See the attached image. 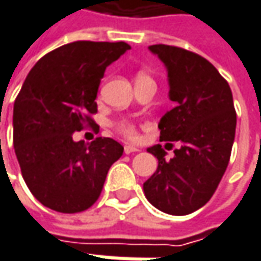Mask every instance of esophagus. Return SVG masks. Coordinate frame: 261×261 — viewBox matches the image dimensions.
<instances>
[{
    "mask_svg": "<svg viewBox=\"0 0 261 261\" xmlns=\"http://www.w3.org/2000/svg\"><path fill=\"white\" fill-rule=\"evenodd\" d=\"M123 151H125V154H132V152H138L139 149H138L136 146L125 145V148H123Z\"/></svg>",
    "mask_w": 261,
    "mask_h": 261,
    "instance_id": "obj_1",
    "label": "esophagus"
}]
</instances>
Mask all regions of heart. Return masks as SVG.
<instances>
[{"instance_id":"b5f03b06","label":"heart","mask_w":261,"mask_h":261,"mask_svg":"<svg viewBox=\"0 0 261 261\" xmlns=\"http://www.w3.org/2000/svg\"><path fill=\"white\" fill-rule=\"evenodd\" d=\"M142 78H151V76L145 74V72H139L138 75H136V80H142ZM116 129L122 134V135L127 138V139H136L138 138V132H136V127L135 125L132 123V122H129V120H120L117 125H116Z\"/></svg>"}]
</instances>
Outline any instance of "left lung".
<instances>
[{
	"label": "left lung",
	"instance_id": "obj_1",
	"mask_svg": "<svg viewBox=\"0 0 261 261\" xmlns=\"http://www.w3.org/2000/svg\"><path fill=\"white\" fill-rule=\"evenodd\" d=\"M149 50L166 64L175 107L160 120V141L181 146L166 160L161 145L148 148L158 168L144 183L149 203L170 215H189L209 202L225 173L236 138L237 113L226 80L203 56L168 45Z\"/></svg>",
	"mask_w": 261,
	"mask_h": 261
}]
</instances>
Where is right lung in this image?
Here are the masks:
<instances>
[{"instance_id": "1", "label": "right lung", "mask_w": 261, "mask_h": 261, "mask_svg": "<svg viewBox=\"0 0 261 261\" xmlns=\"http://www.w3.org/2000/svg\"><path fill=\"white\" fill-rule=\"evenodd\" d=\"M130 46L78 40L40 58L14 101L13 141L21 174L46 207L76 214L94 205L123 146L112 138L87 145L74 132L97 129V91L107 66Z\"/></svg>"}]
</instances>
